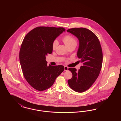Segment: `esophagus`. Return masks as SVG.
I'll use <instances>...</instances> for the list:
<instances>
[{
    "mask_svg": "<svg viewBox=\"0 0 121 121\" xmlns=\"http://www.w3.org/2000/svg\"><path fill=\"white\" fill-rule=\"evenodd\" d=\"M68 70H69V68L66 66H64V71H68Z\"/></svg>",
    "mask_w": 121,
    "mask_h": 121,
    "instance_id": "esophagus-1",
    "label": "esophagus"
}]
</instances>
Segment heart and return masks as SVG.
Returning <instances> with one entry per match:
<instances>
[{
  "label": "heart",
  "mask_w": 121,
  "mask_h": 121,
  "mask_svg": "<svg viewBox=\"0 0 121 121\" xmlns=\"http://www.w3.org/2000/svg\"><path fill=\"white\" fill-rule=\"evenodd\" d=\"M62 40L63 41V43H64L65 45L67 47L73 44H77L76 40L73 37H72L70 35H68L65 36L63 38ZM58 42L57 40H55L53 42L52 44V48L53 49H55L56 48L57 46L58 45Z\"/></svg>",
  "instance_id": "b5f03b06"
}]
</instances>
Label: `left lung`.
I'll return each mask as SVG.
<instances>
[{
	"label": "left lung",
	"instance_id": "obj_1",
	"mask_svg": "<svg viewBox=\"0 0 121 121\" xmlns=\"http://www.w3.org/2000/svg\"><path fill=\"white\" fill-rule=\"evenodd\" d=\"M76 37L79 41L77 56L82 65L80 69L69 68L73 74L68 80L69 86L76 92L86 91L93 84L101 71L103 63V52L97 36L86 28H73L67 31Z\"/></svg>",
	"mask_w": 121,
	"mask_h": 121
}]
</instances>
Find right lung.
Segmentation results:
<instances>
[{"label": "right lung", "mask_w": 121, "mask_h": 121, "mask_svg": "<svg viewBox=\"0 0 121 121\" xmlns=\"http://www.w3.org/2000/svg\"><path fill=\"white\" fill-rule=\"evenodd\" d=\"M65 31L63 28L39 27L30 31L23 39L19 52L23 76L38 91L50 87L64 70L63 65L48 66L46 56L52 53L53 42Z\"/></svg>", "instance_id": "add662e5"}]
</instances>
